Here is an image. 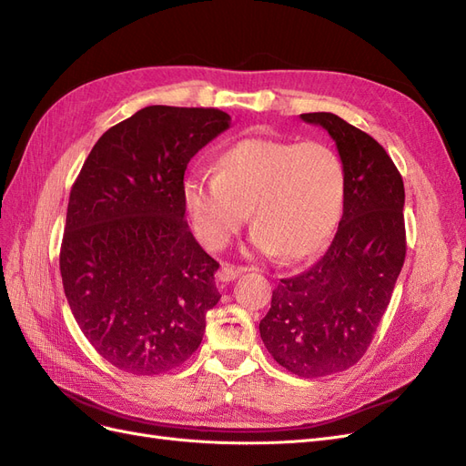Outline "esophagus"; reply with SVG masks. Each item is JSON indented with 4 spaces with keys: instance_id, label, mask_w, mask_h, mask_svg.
<instances>
[{
    "instance_id": "obj_1",
    "label": "esophagus",
    "mask_w": 466,
    "mask_h": 466,
    "mask_svg": "<svg viewBox=\"0 0 466 466\" xmlns=\"http://www.w3.org/2000/svg\"><path fill=\"white\" fill-rule=\"evenodd\" d=\"M245 272H247V268H243V266L223 264V266L219 268V272H218V279H219V281H233L235 278H238V276L245 274Z\"/></svg>"
}]
</instances>
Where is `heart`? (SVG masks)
<instances>
[{"mask_svg":"<svg viewBox=\"0 0 466 466\" xmlns=\"http://www.w3.org/2000/svg\"><path fill=\"white\" fill-rule=\"evenodd\" d=\"M346 173L338 155L319 142L245 137L225 149L216 175L187 177L182 196L194 231L219 250L255 225L252 247L264 255L301 260L329 241L340 218Z\"/></svg>","mask_w":466,"mask_h":466,"instance_id":"heart-1","label":"heart"}]
</instances>
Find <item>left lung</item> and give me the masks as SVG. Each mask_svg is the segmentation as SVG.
Masks as SVG:
<instances>
[{
    "label": "left lung",
    "mask_w": 466,
    "mask_h": 466,
    "mask_svg": "<svg viewBox=\"0 0 466 466\" xmlns=\"http://www.w3.org/2000/svg\"><path fill=\"white\" fill-rule=\"evenodd\" d=\"M322 126L346 173L344 214L327 252L299 276L279 279L260 338L289 373L317 379L344 371L368 351L406 257L404 182L379 142L332 112Z\"/></svg>",
    "instance_id": "8db88e82"
}]
</instances>
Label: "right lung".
I'll return each instance as SVG.
<instances>
[{
	"label": "right lung",
	"instance_id": "right-lung-1",
	"mask_svg": "<svg viewBox=\"0 0 466 466\" xmlns=\"http://www.w3.org/2000/svg\"><path fill=\"white\" fill-rule=\"evenodd\" d=\"M218 108L153 105L106 130L69 192L60 272L91 346L132 375L167 373L198 350L219 301V262L185 219V171L229 128Z\"/></svg>",
	"mask_w": 466,
	"mask_h": 466
}]
</instances>
